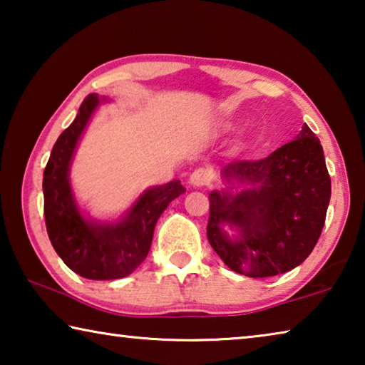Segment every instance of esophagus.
<instances>
[{"label":"esophagus","mask_w":365,"mask_h":365,"mask_svg":"<svg viewBox=\"0 0 365 365\" xmlns=\"http://www.w3.org/2000/svg\"><path fill=\"white\" fill-rule=\"evenodd\" d=\"M212 178H214L212 170L200 168L190 175V183L193 185V187H207V185H211Z\"/></svg>","instance_id":"esophagus-1"}]
</instances>
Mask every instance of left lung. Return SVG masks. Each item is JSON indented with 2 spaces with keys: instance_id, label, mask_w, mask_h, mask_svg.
Instances as JSON below:
<instances>
[{
  "instance_id": "1",
  "label": "left lung",
  "mask_w": 365,
  "mask_h": 365,
  "mask_svg": "<svg viewBox=\"0 0 365 365\" xmlns=\"http://www.w3.org/2000/svg\"><path fill=\"white\" fill-rule=\"evenodd\" d=\"M220 175L225 187L209 193L207 240L227 267L264 279L304 262L331 195L322 145L311 128L304 123L267 158L230 163Z\"/></svg>"
}]
</instances>
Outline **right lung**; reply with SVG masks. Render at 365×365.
Segmentation results:
<instances>
[{"label":"right lung","mask_w":365,"mask_h":365,"mask_svg":"<svg viewBox=\"0 0 365 365\" xmlns=\"http://www.w3.org/2000/svg\"><path fill=\"white\" fill-rule=\"evenodd\" d=\"M106 98L88 95L73 122L59 135L43 172L45 222L49 242L71 270L90 280L130 275L145 261L153 233L169 202L185 193L180 180L150 187L117 220L85 215L71 187V164L86 125Z\"/></svg>","instance_id":"add662e5"}]
</instances>
